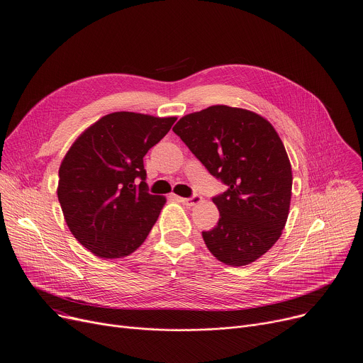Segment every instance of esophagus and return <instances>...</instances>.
<instances>
[{
    "mask_svg": "<svg viewBox=\"0 0 363 363\" xmlns=\"http://www.w3.org/2000/svg\"><path fill=\"white\" fill-rule=\"evenodd\" d=\"M178 199H179V202H182L186 206H194V205H196V203H199L202 201V198L199 195H196V194H194L191 198H178Z\"/></svg>",
    "mask_w": 363,
    "mask_h": 363,
    "instance_id": "esophagus-1",
    "label": "esophagus"
}]
</instances>
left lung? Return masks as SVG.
Instances as JSON below:
<instances>
[{"label":"left lung","mask_w":363,"mask_h":363,"mask_svg":"<svg viewBox=\"0 0 363 363\" xmlns=\"http://www.w3.org/2000/svg\"><path fill=\"white\" fill-rule=\"evenodd\" d=\"M172 131L228 188L212 198L219 220L202 232L208 250L230 267L257 261L289 213L292 169L279 135L258 113L226 105L185 115Z\"/></svg>","instance_id":"left-lung-1"}]
</instances>
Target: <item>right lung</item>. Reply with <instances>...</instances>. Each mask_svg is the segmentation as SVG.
I'll list each match as a JSON object with an SVG mask.
<instances>
[{"instance_id":"add662e5","label":"right lung","mask_w":363,"mask_h":363,"mask_svg":"<svg viewBox=\"0 0 363 363\" xmlns=\"http://www.w3.org/2000/svg\"><path fill=\"white\" fill-rule=\"evenodd\" d=\"M175 121L124 111L108 113L62 160L57 194L65 222L96 257L130 255L157 222L165 198L148 192L144 157Z\"/></svg>"}]
</instances>
